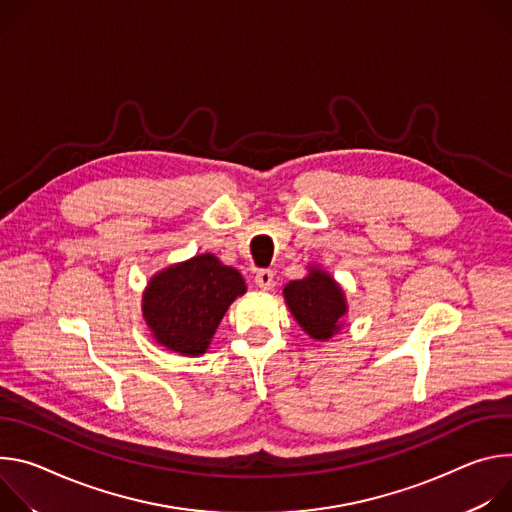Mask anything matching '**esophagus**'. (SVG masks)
Listing matches in <instances>:
<instances>
[{"mask_svg":"<svg viewBox=\"0 0 512 512\" xmlns=\"http://www.w3.org/2000/svg\"><path fill=\"white\" fill-rule=\"evenodd\" d=\"M256 285L262 289V291H270L274 287V272L270 268H262L256 272Z\"/></svg>","mask_w":512,"mask_h":512,"instance_id":"esophagus-1","label":"esophagus"}]
</instances>
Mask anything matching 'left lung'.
Instances as JSON below:
<instances>
[{
	"mask_svg": "<svg viewBox=\"0 0 512 512\" xmlns=\"http://www.w3.org/2000/svg\"><path fill=\"white\" fill-rule=\"evenodd\" d=\"M285 299L299 325L313 339H329L339 331V319L346 313V299L329 274L313 268L309 276L289 282Z\"/></svg>",
	"mask_w": 512,
	"mask_h": 512,
	"instance_id": "left-lung-1",
	"label": "left lung"
}]
</instances>
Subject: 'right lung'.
Returning a JSON list of instances; mask_svg holds the SVG:
<instances>
[{"instance_id":"1","label":"right lung","mask_w":512,"mask_h":512,"mask_svg":"<svg viewBox=\"0 0 512 512\" xmlns=\"http://www.w3.org/2000/svg\"><path fill=\"white\" fill-rule=\"evenodd\" d=\"M244 293L246 282L236 268L201 254L156 274L142 309L158 344L183 356H199L227 307Z\"/></svg>"}]
</instances>
